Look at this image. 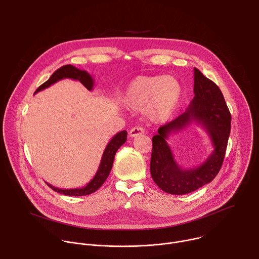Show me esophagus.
I'll list each match as a JSON object with an SVG mask.
<instances>
[{"label": "esophagus", "instance_id": "1", "mask_svg": "<svg viewBox=\"0 0 259 259\" xmlns=\"http://www.w3.org/2000/svg\"><path fill=\"white\" fill-rule=\"evenodd\" d=\"M143 128H141V127H134V128H132L131 130H130V132H129V136L130 137H136V136H138V135H140V134H143Z\"/></svg>", "mask_w": 259, "mask_h": 259}]
</instances>
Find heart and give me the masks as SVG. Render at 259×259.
Returning <instances> with one entry per match:
<instances>
[{
  "label": "heart",
  "mask_w": 259,
  "mask_h": 259,
  "mask_svg": "<svg viewBox=\"0 0 259 259\" xmlns=\"http://www.w3.org/2000/svg\"><path fill=\"white\" fill-rule=\"evenodd\" d=\"M182 88L173 77L137 76L125 89L121 101L134 110H143L151 122L163 123L176 112Z\"/></svg>",
  "instance_id": "heart-1"
}]
</instances>
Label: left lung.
<instances>
[{
  "instance_id": "1",
  "label": "left lung",
  "mask_w": 259,
  "mask_h": 259,
  "mask_svg": "<svg viewBox=\"0 0 259 259\" xmlns=\"http://www.w3.org/2000/svg\"><path fill=\"white\" fill-rule=\"evenodd\" d=\"M194 93L186 112L161 126L153 137L151 174L157 186L171 195H186L211 182L223 165L231 132V113L218 86L194 68ZM195 121L208 134L213 152L201 165L182 168L174 159L166 142L175 134Z\"/></svg>"
}]
</instances>
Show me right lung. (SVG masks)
<instances>
[{
    "label": "right lung",
    "instance_id": "right-lung-1",
    "mask_svg": "<svg viewBox=\"0 0 259 259\" xmlns=\"http://www.w3.org/2000/svg\"><path fill=\"white\" fill-rule=\"evenodd\" d=\"M63 79H71V80L80 81L89 91H91L94 87V80L91 77L90 73H88L86 70L79 69L71 64H67V65H63L60 68H58L57 70H55L52 73V76L49 78V80L46 81L44 84H42L38 89L35 90L34 94L50 87L51 85H53L56 82L63 80ZM126 140H127V131H125V130L118 132L112 139L109 140V142L107 143L106 147L104 149V152L102 154L101 161H100V164H99L96 174L90 180V182H88L86 184L85 187L79 188V189L64 190V189H59V188L53 187L52 184H49L48 182H46V183L56 193H59V194L65 195V196L80 197V196L90 195V194L96 192L102 186L103 182L106 180L110 170H112L116 153L120 149V147L125 143Z\"/></svg>",
    "mask_w": 259,
    "mask_h": 259
}]
</instances>
